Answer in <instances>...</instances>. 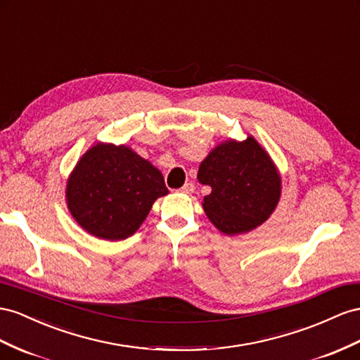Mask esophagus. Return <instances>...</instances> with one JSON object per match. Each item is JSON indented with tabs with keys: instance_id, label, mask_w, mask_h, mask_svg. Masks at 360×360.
<instances>
[{
	"instance_id": "1",
	"label": "esophagus",
	"mask_w": 360,
	"mask_h": 360,
	"mask_svg": "<svg viewBox=\"0 0 360 360\" xmlns=\"http://www.w3.org/2000/svg\"><path fill=\"white\" fill-rule=\"evenodd\" d=\"M179 191L181 193H186V195H191V193L195 191V186H193V183H186V184H183V186Z\"/></svg>"
}]
</instances>
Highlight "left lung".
<instances>
[{
    "instance_id": "left-lung-1",
    "label": "left lung",
    "mask_w": 360,
    "mask_h": 360,
    "mask_svg": "<svg viewBox=\"0 0 360 360\" xmlns=\"http://www.w3.org/2000/svg\"><path fill=\"white\" fill-rule=\"evenodd\" d=\"M198 181L212 188L202 202L207 218L230 236L264 224L281 193L276 165L252 136L213 148L200 165Z\"/></svg>"
}]
</instances>
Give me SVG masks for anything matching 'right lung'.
<instances>
[{"label": "right lung", "mask_w": 360, "mask_h": 360, "mask_svg": "<svg viewBox=\"0 0 360 360\" xmlns=\"http://www.w3.org/2000/svg\"><path fill=\"white\" fill-rule=\"evenodd\" d=\"M168 193L162 172L131 148L96 143L75 165L66 184L74 219L89 235L121 240L131 236L153 202Z\"/></svg>", "instance_id": "add662e5"}]
</instances>
